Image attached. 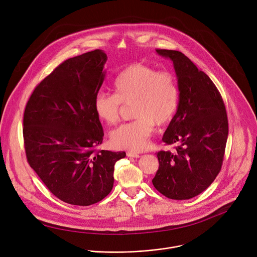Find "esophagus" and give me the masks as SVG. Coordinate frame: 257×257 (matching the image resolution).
<instances>
[{"label": "esophagus", "mask_w": 257, "mask_h": 257, "mask_svg": "<svg viewBox=\"0 0 257 257\" xmlns=\"http://www.w3.org/2000/svg\"><path fill=\"white\" fill-rule=\"evenodd\" d=\"M126 156H127V157H131V158H136V159L141 157L139 154H136V153H133V152H127V153H126Z\"/></svg>", "instance_id": "esophagus-1"}]
</instances>
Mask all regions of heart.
Here are the masks:
<instances>
[{
    "mask_svg": "<svg viewBox=\"0 0 257 257\" xmlns=\"http://www.w3.org/2000/svg\"><path fill=\"white\" fill-rule=\"evenodd\" d=\"M113 88L114 94H96L93 101L95 113L107 124H115L120 119L122 104H134L133 115L137 119L112 131L110 142L117 149L144 151L155 123L165 125L177 112L180 90L176 76L144 63H134L117 75Z\"/></svg>",
    "mask_w": 257,
    "mask_h": 257,
    "instance_id": "obj_1",
    "label": "heart"
}]
</instances>
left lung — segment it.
Returning a JSON list of instances; mask_svg holds the SVG:
<instances>
[{"label": "left lung", "mask_w": 257, "mask_h": 257, "mask_svg": "<svg viewBox=\"0 0 257 257\" xmlns=\"http://www.w3.org/2000/svg\"><path fill=\"white\" fill-rule=\"evenodd\" d=\"M173 61L180 100L163 142L176 151L157 154L159 170L154 187L174 200L191 199L205 191L219 174L228 137V118L222 96L203 71L182 52L156 49Z\"/></svg>", "instance_id": "1"}]
</instances>
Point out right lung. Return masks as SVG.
Wrapping results in <instances>:
<instances>
[{
	"mask_svg": "<svg viewBox=\"0 0 257 257\" xmlns=\"http://www.w3.org/2000/svg\"><path fill=\"white\" fill-rule=\"evenodd\" d=\"M107 60L99 49L69 58L34 89L23 137L30 167L61 201L89 206L113 187L114 164L124 152L97 150L103 130L93 107Z\"/></svg>",
	"mask_w": 257,
	"mask_h": 257,
	"instance_id": "1",
	"label": "right lung"
}]
</instances>
